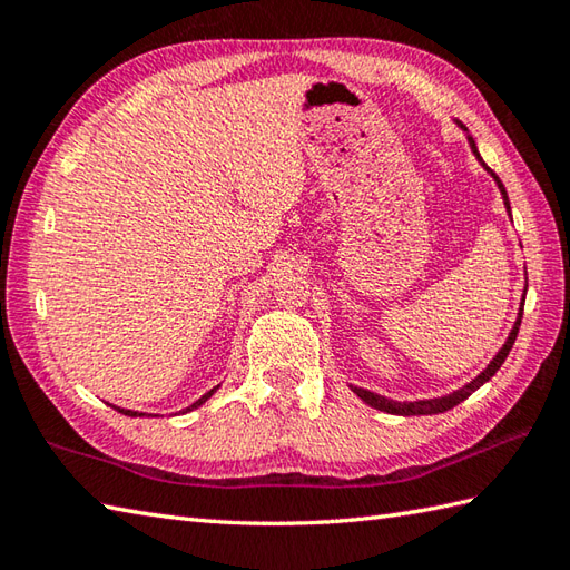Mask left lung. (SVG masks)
<instances>
[{
    "label": "left lung",
    "mask_w": 570,
    "mask_h": 570,
    "mask_svg": "<svg viewBox=\"0 0 570 570\" xmlns=\"http://www.w3.org/2000/svg\"><path fill=\"white\" fill-rule=\"evenodd\" d=\"M468 141H470L472 154H475L478 159H480L475 141H472V137H468ZM480 161H482V159H480ZM482 166H485V161H482ZM485 168H488V166H485ZM488 171L492 174L494 180H498V186H500V190H502V198H504L507 210H510V198H507V190H504V186H502V180L498 178V174L492 171V168H488ZM510 215H512V213H510ZM522 313H524V301H522V308H519V318H517V323H514V328H512L510 337H507V343L502 345L500 353L494 355V360L490 362V365H488L485 370H482V372L478 374V377L472 380L470 384H465L463 390H458V392H453V394H445V396H439V399H423V402H392V399H386V396H380V394L367 392V390H360V386H353V392L362 399V402L374 406V409H380V411H386V414H396V416H431V414H443V411L458 406L460 402H465V399H468L472 392L480 390V386L485 384L490 377H494V372H498V370L502 367V362L507 360V355H510V350H512V345H514V341H517L519 325H522Z\"/></svg>",
    "instance_id": "left-lung-1"
}]
</instances>
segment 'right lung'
Here are the masks:
<instances>
[{
	"instance_id": "right-lung-1",
	"label": "right lung",
	"mask_w": 570,
	"mask_h": 570,
	"mask_svg": "<svg viewBox=\"0 0 570 570\" xmlns=\"http://www.w3.org/2000/svg\"><path fill=\"white\" fill-rule=\"evenodd\" d=\"M215 390H217V386H215ZM215 390H210L208 394H203L200 399H198V402L196 404H190L186 411H190V409H198L200 404H205V402H208V399L215 394ZM119 411V414H125V416H141V414H137V411H129V409H117Z\"/></svg>"
}]
</instances>
